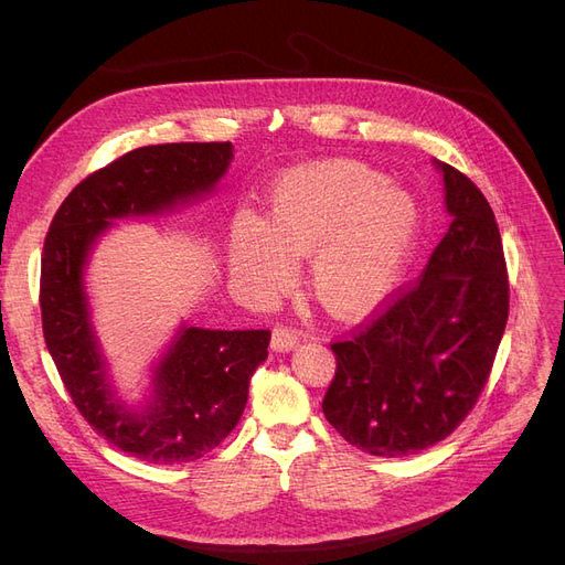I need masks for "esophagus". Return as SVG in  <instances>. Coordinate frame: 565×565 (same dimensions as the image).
<instances>
[{
  "mask_svg": "<svg viewBox=\"0 0 565 565\" xmlns=\"http://www.w3.org/2000/svg\"><path fill=\"white\" fill-rule=\"evenodd\" d=\"M297 344H299V334L295 330L282 328V324H278V328L270 334V349L278 353L292 351V349H297Z\"/></svg>",
  "mask_w": 565,
  "mask_h": 565,
  "instance_id": "esophagus-1",
  "label": "esophagus"
}]
</instances>
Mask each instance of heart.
<instances>
[{
  "mask_svg": "<svg viewBox=\"0 0 565 565\" xmlns=\"http://www.w3.org/2000/svg\"><path fill=\"white\" fill-rule=\"evenodd\" d=\"M422 226L403 185L351 160L295 167L273 183L266 218L241 214L228 233V268L256 299L280 295L295 259L309 256V287L337 320H363L396 292Z\"/></svg>",
  "mask_w": 565,
  "mask_h": 565,
  "instance_id": "obj_1",
  "label": "heart"
}]
</instances>
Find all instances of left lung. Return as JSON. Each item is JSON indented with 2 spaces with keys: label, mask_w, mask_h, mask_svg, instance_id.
Instances as JSON below:
<instances>
[{
  "label": "left lung",
  "mask_w": 565,
  "mask_h": 565,
  "mask_svg": "<svg viewBox=\"0 0 565 565\" xmlns=\"http://www.w3.org/2000/svg\"><path fill=\"white\" fill-rule=\"evenodd\" d=\"M450 228L419 282L349 341H337L322 413L351 446L405 457L461 424L488 382L509 316L498 221L473 181L434 160Z\"/></svg>",
  "instance_id": "left-lung-1"
}]
</instances>
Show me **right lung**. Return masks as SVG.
<instances>
[{
    "instance_id": "add662e5",
    "label": "right lung",
    "mask_w": 565,
    "mask_h": 565,
    "mask_svg": "<svg viewBox=\"0 0 565 565\" xmlns=\"http://www.w3.org/2000/svg\"><path fill=\"white\" fill-rule=\"evenodd\" d=\"M231 162L228 141L136 148L73 188L44 241L42 330L61 380L98 436L150 465L200 459L235 429L252 374L268 358L270 332L181 322L152 363L143 401L129 405L110 382L84 276L115 221L158 218L204 200Z\"/></svg>"
}]
</instances>
